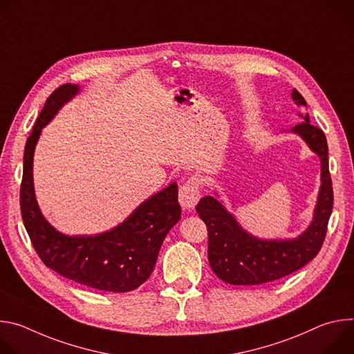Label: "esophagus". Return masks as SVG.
I'll return each instance as SVG.
<instances>
[{"instance_id":"34e87169","label":"esophagus","mask_w":354,"mask_h":354,"mask_svg":"<svg viewBox=\"0 0 354 354\" xmlns=\"http://www.w3.org/2000/svg\"><path fill=\"white\" fill-rule=\"evenodd\" d=\"M200 200V180L196 176L189 178L179 189V203L183 209L192 210Z\"/></svg>"}]
</instances>
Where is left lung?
I'll return each instance as SVG.
<instances>
[{
  "label": "left lung",
  "instance_id": "obj_1",
  "mask_svg": "<svg viewBox=\"0 0 354 354\" xmlns=\"http://www.w3.org/2000/svg\"><path fill=\"white\" fill-rule=\"evenodd\" d=\"M291 97L298 108L307 109L306 99L292 89ZM304 122L290 131L298 134L321 160V189L310 227L294 239H259L246 232L235 217L213 196L200 198L196 207L209 232V262L218 279L234 286H254L273 281L311 262L322 248L333 206V189L329 174L328 142L324 131Z\"/></svg>",
  "mask_w": 354,
  "mask_h": 354
}]
</instances>
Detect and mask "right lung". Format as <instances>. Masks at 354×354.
<instances>
[{
	"label": "right lung",
	"mask_w": 354,
	"mask_h": 354,
	"mask_svg": "<svg viewBox=\"0 0 354 354\" xmlns=\"http://www.w3.org/2000/svg\"><path fill=\"white\" fill-rule=\"evenodd\" d=\"M80 91L64 84L46 100L24 154L21 213L30 242L41 262L86 287L126 292L140 287L153 272L161 245L180 218L178 185L171 183L142 203L118 227L97 235H64L43 217L35 197L33 153L41 129Z\"/></svg>",
	"instance_id": "1"
}]
</instances>
